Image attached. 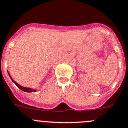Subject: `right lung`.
I'll use <instances>...</instances> for the list:
<instances>
[{
  "label": "right lung",
  "instance_id": "add662e5",
  "mask_svg": "<svg viewBox=\"0 0 128 128\" xmlns=\"http://www.w3.org/2000/svg\"><path fill=\"white\" fill-rule=\"evenodd\" d=\"M8 74H9V77H10V78H11V80H12V82H13L15 84H16V86H17V87L18 88L20 89L21 90H22V91H25V92H36V90H34V89H32V88H25V87H23V86H20V84H18L17 82H16V81H14V80H13L12 78V77H11V76H10V74H9V73L8 72Z\"/></svg>",
  "mask_w": 128,
  "mask_h": 128
}]
</instances>
